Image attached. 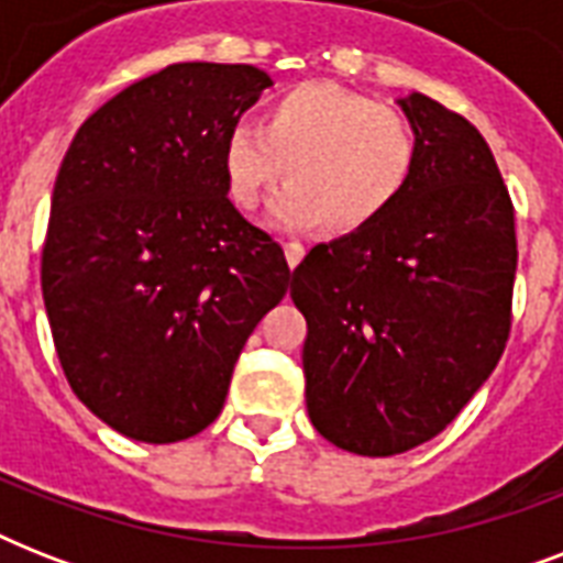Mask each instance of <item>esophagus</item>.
<instances>
[{"label":"esophagus","mask_w":563,"mask_h":563,"mask_svg":"<svg viewBox=\"0 0 563 563\" xmlns=\"http://www.w3.org/2000/svg\"><path fill=\"white\" fill-rule=\"evenodd\" d=\"M283 251H286V263H289V268L300 265V260H303V254H307V247L300 245V242H286Z\"/></svg>","instance_id":"esophagus-1"}]
</instances>
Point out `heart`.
Masks as SVG:
<instances>
[{
    "instance_id": "obj_1",
    "label": "heart",
    "mask_w": 563,
    "mask_h": 563,
    "mask_svg": "<svg viewBox=\"0 0 563 563\" xmlns=\"http://www.w3.org/2000/svg\"><path fill=\"white\" fill-rule=\"evenodd\" d=\"M420 161V134L409 113L330 81L283 90L260 128L239 122L224 136L221 169L230 201L256 210L280 184L272 207L286 228L347 236L371 228L409 189Z\"/></svg>"
}]
</instances>
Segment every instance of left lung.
<instances>
[{
	"mask_svg": "<svg viewBox=\"0 0 563 563\" xmlns=\"http://www.w3.org/2000/svg\"><path fill=\"white\" fill-rule=\"evenodd\" d=\"M409 189L371 228L316 245L291 277L307 318L312 427L356 455L435 438L497 368L511 330L515 203L485 136L423 92Z\"/></svg>",
	"mask_w": 563,
	"mask_h": 563,
	"instance_id": "1",
	"label": "left lung"
}]
</instances>
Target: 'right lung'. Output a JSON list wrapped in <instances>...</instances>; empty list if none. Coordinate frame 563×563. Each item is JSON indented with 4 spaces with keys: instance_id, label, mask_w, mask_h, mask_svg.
Returning a JSON list of instances; mask_svg holds the SVG:
<instances>
[{
    "instance_id": "add662e5",
    "label": "right lung",
    "mask_w": 563,
    "mask_h": 563,
    "mask_svg": "<svg viewBox=\"0 0 563 563\" xmlns=\"http://www.w3.org/2000/svg\"><path fill=\"white\" fill-rule=\"evenodd\" d=\"M272 78L172 64L101 104L52 192L43 300L75 397L172 444L219 418L247 335L289 291L283 247L230 203L221 148Z\"/></svg>"
}]
</instances>
